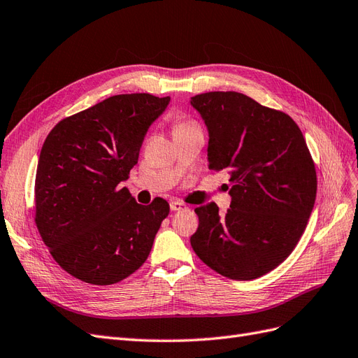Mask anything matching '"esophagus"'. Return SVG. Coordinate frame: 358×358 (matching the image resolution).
Wrapping results in <instances>:
<instances>
[{
  "mask_svg": "<svg viewBox=\"0 0 358 358\" xmlns=\"http://www.w3.org/2000/svg\"><path fill=\"white\" fill-rule=\"evenodd\" d=\"M169 206H171V211H182V210L187 208L186 203H182L180 201H172Z\"/></svg>",
  "mask_w": 358,
  "mask_h": 358,
  "instance_id": "1",
  "label": "esophagus"
}]
</instances>
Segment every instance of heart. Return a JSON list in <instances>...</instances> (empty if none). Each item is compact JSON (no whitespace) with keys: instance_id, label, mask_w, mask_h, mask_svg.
<instances>
[{"instance_id":"obj_1","label":"heart","mask_w":358,"mask_h":358,"mask_svg":"<svg viewBox=\"0 0 358 358\" xmlns=\"http://www.w3.org/2000/svg\"><path fill=\"white\" fill-rule=\"evenodd\" d=\"M193 126H198L192 120H187V119H181L176 123L174 126V132H178V131H182V129H189V128H193Z\"/></svg>"}]
</instances>
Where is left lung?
<instances>
[{
  "mask_svg": "<svg viewBox=\"0 0 358 358\" xmlns=\"http://www.w3.org/2000/svg\"><path fill=\"white\" fill-rule=\"evenodd\" d=\"M190 103L208 129L210 169H226L232 184L224 215L214 202L194 208L192 248L226 278H259L290 256L303 234L317 194L314 160L282 111L238 92H206Z\"/></svg>",
  "mask_w": 358,
  "mask_h": 358,
  "instance_id": "obj_1",
  "label": "left lung"
}]
</instances>
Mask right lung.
Segmentation results:
<instances>
[{
    "mask_svg": "<svg viewBox=\"0 0 358 358\" xmlns=\"http://www.w3.org/2000/svg\"><path fill=\"white\" fill-rule=\"evenodd\" d=\"M171 98L114 95L57 123L43 144L36 176V224L59 266L95 285L141 268L169 203H136L122 187L144 136Z\"/></svg>",
    "mask_w": 358,
    "mask_h": 358,
    "instance_id": "obj_1",
    "label": "right lung"
}]
</instances>
